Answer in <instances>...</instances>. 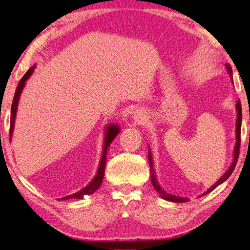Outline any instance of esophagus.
Here are the masks:
<instances>
[{
  "label": "esophagus",
  "mask_w": 250,
  "mask_h": 250,
  "mask_svg": "<svg viewBox=\"0 0 250 250\" xmlns=\"http://www.w3.org/2000/svg\"><path fill=\"white\" fill-rule=\"evenodd\" d=\"M146 119H147V116H146V113L143 109H136L134 113V121L136 123H144Z\"/></svg>",
  "instance_id": "1"
}]
</instances>
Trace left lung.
Returning <instances> with one entry per match:
<instances>
[{"label":"left lung","mask_w":250,"mask_h":250,"mask_svg":"<svg viewBox=\"0 0 250 250\" xmlns=\"http://www.w3.org/2000/svg\"><path fill=\"white\" fill-rule=\"evenodd\" d=\"M225 67L228 69L229 72V75L231 76L232 79V67L229 66V64H225ZM233 81V80H232ZM235 107H237V127H235V146H234V152H233V161H232L231 166H229V168L226 170V172L224 175L222 176L221 178H219V181H217L215 183L214 185L211 186L210 188L207 189V192H205L204 194H207V193L211 192L212 189L216 188V186L221 185L223 182H225L226 179H228L229 176H231L232 172H233L234 168H235V165H237V161H238V158H239V152H240V134H241V116H242V112H241V103L240 101L237 102V105H235ZM148 162H149V166H151V181H152V184L154 186V188L156 191L159 192L160 197L162 199H165V200H168V201H172V202H186L188 201V198H181V197H176V195H171L169 194V193L165 192L164 189L161 188V186L159 185L158 181H156V177H155V174H154V170H153V161H152V154H151V151L148 152Z\"/></svg>","instance_id":"8db88e82"}]
</instances>
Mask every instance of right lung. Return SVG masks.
Instances as JSON below:
<instances>
[{"label":"right lung","instance_id":"add662e5","mask_svg":"<svg viewBox=\"0 0 250 250\" xmlns=\"http://www.w3.org/2000/svg\"><path fill=\"white\" fill-rule=\"evenodd\" d=\"M34 68H35V66H33L32 68H29L28 71L25 73V75L22 76L21 81H19L18 86H17V89H16L15 97H13V102H12V106H11V118H10V138H11V136H12L13 125H15V119H16L17 107H18L19 97H21V94L22 89H24L26 81H27L29 76L32 75ZM119 132H120L119 125H109L106 127L105 139H104V149H103V155H102L101 162H99L97 174H96L94 179L89 183L88 186H85L84 188L81 189V191L74 193V194H71V195H68V197L62 198V200H66V199H82L84 195L92 194L96 189H98L99 188H101V184H102L103 178H104V174H105V165H106V158H107V149L109 147V145H111V143L113 142V139L116 137V135H118Z\"/></svg>","mask_w":250,"mask_h":250}]
</instances>
